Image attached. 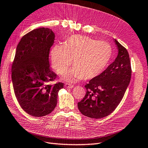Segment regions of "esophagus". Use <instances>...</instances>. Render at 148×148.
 <instances>
[{
  "instance_id": "34e87169",
  "label": "esophagus",
  "mask_w": 148,
  "mask_h": 148,
  "mask_svg": "<svg viewBox=\"0 0 148 148\" xmlns=\"http://www.w3.org/2000/svg\"><path fill=\"white\" fill-rule=\"evenodd\" d=\"M65 86H66V88H70V89L74 88V86L73 85H72L71 84H69V83H66V84H65Z\"/></svg>"
}]
</instances>
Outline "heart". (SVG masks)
<instances>
[{"mask_svg":"<svg viewBox=\"0 0 148 148\" xmlns=\"http://www.w3.org/2000/svg\"><path fill=\"white\" fill-rule=\"evenodd\" d=\"M112 51L106 42L75 34L66 39L64 45H56L51 52V63L57 73H65L72 62L74 66L65 78L69 81L91 79L104 71L112 58Z\"/></svg>","mask_w":148,"mask_h":148,"instance_id":"obj_1","label":"heart"}]
</instances>
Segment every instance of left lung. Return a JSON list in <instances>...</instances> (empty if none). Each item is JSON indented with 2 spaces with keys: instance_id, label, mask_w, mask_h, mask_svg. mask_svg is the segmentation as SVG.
Masks as SVG:
<instances>
[{
  "instance_id": "left-lung-1",
  "label": "left lung",
  "mask_w": 148,
  "mask_h": 148,
  "mask_svg": "<svg viewBox=\"0 0 148 148\" xmlns=\"http://www.w3.org/2000/svg\"><path fill=\"white\" fill-rule=\"evenodd\" d=\"M118 54L112 63L85 85L86 94L77 103L87 117L101 119L112 113L119 105L130 84L131 66L127 49L114 39Z\"/></svg>"
}]
</instances>
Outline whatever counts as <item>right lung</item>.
<instances>
[{
  "mask_svg": "<svg viewBox=\"0 0 148 148\" xmlns=\"http://www.w3.org/2000/svg\"><path fill=\"white\" fill-rule=\"evenodd\" d=\"M54 33L49 28L36 29L18 42L12 66L14 93L21 107L34 117L50 114L58 103L64 84H51L57 74L50 69L49 56Z\"/></svg>",
  "mask_w": 148,
  "mask_h": 148,
  "instance_id": "1",
  "label": "right lung"
}]
</instances>
